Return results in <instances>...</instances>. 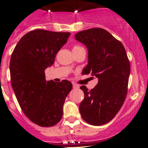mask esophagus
<instances>
[{
  "label": "esophagus",
  "mask_w": 148,
  "mask_h": 148,
  "mask_svg": "<svg viewBox=\"0 0 148 148\" xmlns=\"http://www.w3.org/2000/svg\"><path fill=\"white\" fill-rule=\"evenodd\" d=\"M73 88H74V89H78V88H79V86L77 85V84L73 83Z\"/></svg>",
  "instance_id": "34e87169"
}]
</instances>
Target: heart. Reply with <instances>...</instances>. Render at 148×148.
<instances>
[{
  "mask_svg": "<svg viewBox=\"0 0 148 148\" xmlns=\"http://www.w3.org/2000/svg\"><path fill=\"white\" fill-rule=\"evenodd\" d=\"M80 48H82V47H81V46H79V45H75V46H74V47H73V50H74V49H80Z\"/></svg>",
  "mask_w": 148,
  "mask_h": 148,
  "instance_id": "1",
  "label": "heart"
}]
</instances>
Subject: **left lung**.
Masks as SVG:
<instances>
[{"label":"left lung","mask_w":148,"mask_h":148,"mask_svg":"<svg viewBox=\"0 0 148 148\" xmlns=\"http://www.w3.org/2000/svg\"><path fill=\"white\" fill-rule=\"evenodd\" d=\"M75 38L88 49V64L83 72L98 78L94 89L80 87L84 93L80 114L89 125H104L114 118L126 98L130 73L126 51L120 41L103 28L80 31Z\"/></svg>","instance_id":"obj_1"}]
</instances>
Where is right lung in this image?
I'll return each instance as SVG.
<instances>
[{
  "label": "right lung",
  "instance_id": "add662e5",
  "mask_svg": "<svg viewBox=\"0 0 148 148\" xmlns=\"http://www.w3.org/2000/svg\"><path fill=\"white\" fill-rule=\"evenodd\" d=\"M71 34L36 29L18 42L10 62L11 85L25 115L41 127L56 125L65 99L72 89L67 80L46 81L45 69L54 62Z\"/></svg>",
  "mask_w": 148,
  "mask_h": 148
}]
</instances>
